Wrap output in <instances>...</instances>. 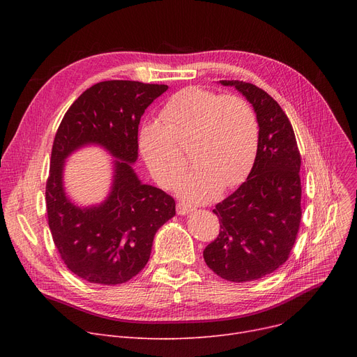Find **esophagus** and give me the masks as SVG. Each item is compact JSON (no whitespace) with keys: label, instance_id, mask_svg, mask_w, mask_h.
<instances>
[{"label":"esophagus","instance_id":"1","mask_svg":"<svg viewBox=\"0 0 357 357\" xmlns=\"http://www.w3.org/2000/svg\"><path fill=\"white\" fill-rule=\"evenodd\" d=\"M191 211H192L191 205H186L185 202H178V204H176V213H178L179 215H185V214H188V213H191Z\"/></svg>","mask_w":357,"mask_h":357}]
</instances>
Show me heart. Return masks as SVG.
<instances>
[{
	"instance_id": "1",
	"label": "heart",
	"mask_w": 357,
	"mask_h": 357,
	"mask_svg": "<svg viewBox=\"0 0 357 357\" xmlns=\"http://www.w3.org/2000/svg\"><path fill=\"white\" fill-rule=\"evenodd\" d=\"M190 139L197 165L179 178L176 190L186 199L204 202L250 174L259 146L256 111L238 96H220L197 85L169 97L160 121L142 123L137 136L149 171L162 186H172L181 174L185 156L179 143Z\"/></svg>"
}]
</instances>
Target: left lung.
I'll list each match as a JSON object with an SVG mask.
<instances>
[{"label": "left lung", "mask_w": 357, "mask_h": 357, "mask_svg": "<svg viewBox=\"0 0 357 357\" xmlns=\"http://www.w3.org/2000/svg\"><path fill=\"white\" fill-rule=\"evenodd\" d=\"M220 82L253 105L259 146L246 182L213 210L220 233L204 249V260L222 279L249 282L282 266L295 245L303 215L301 155L289 119L266 91L243 81Z\"/></svg>", "instance_id": "8db88e82"}]
</instances>
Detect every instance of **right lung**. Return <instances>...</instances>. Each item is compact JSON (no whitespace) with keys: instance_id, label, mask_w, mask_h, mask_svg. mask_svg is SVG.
I'll return each instance as SVG.
<instances>
[{"instance_id":"right-lung-1","label":"right lung","mask_w":357,"mask_h":357,"mask_svg":"<svg viewBox=\"0 0 357 357\" xmlns=\"http://www.w3.org/2000/svg\"><path fill=\"white\" fill-rule=\"evenodd\" d=\"M167 85L104 81L82 92L66 111L52 146L46 182L47 222L66 268L91 284L119 285L147 264L153 237L175 215V199L139 181V123L144 109ZM105 146L115 161V183L98 208L79 209L64 195V159L81 145Z\"/></svg>"}]
</instances>
